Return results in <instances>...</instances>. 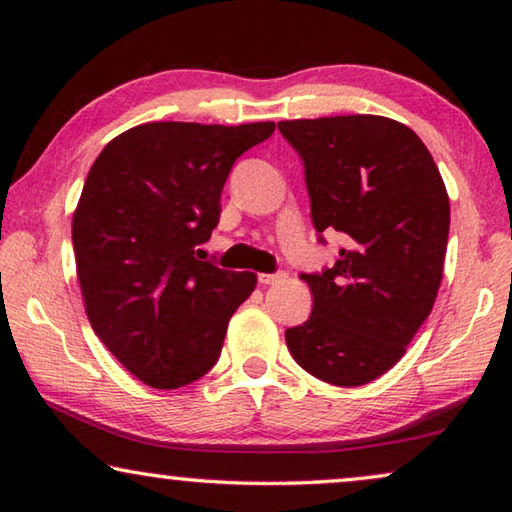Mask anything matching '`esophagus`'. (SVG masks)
I'll return each instance as SVG.
<instances>
[{
    "label": "esophagus",
    "instance_id": "34e87169",
    "mask_svg": "<svg viewBox=\"0 0 512 512\" xmlns=\"http://www.w3.org/2000/svg\"><path fill=\"white\" fill-rule=\"evenodd\" d=\"M287 280V273H259V282L262 284H277Z\"/></svg>",
    "mask_w": 512,
    "mask_h": 512
}]
</instances>
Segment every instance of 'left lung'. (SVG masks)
<instances>
[{
  "label": "left lung",
  "mask_w": 512,
  "mask_h": 512,
  "mask_svg": "<svg viewBox=\"0 0 512 512\" xmlns=\"http://www.w3.org/2000/svg\"><path fill=\"white\" fill-rule=\"evenodd\" d=\"M277 128L305 164L314 228L345 241L332 268L300 275L314 309L284 334L289 352L327 384L363 386L404 357L431 314L447 253V189L427 146L395 119L343 115Z\"/></svg>",
  "instance_id": "left-lung-1"
}]
</instances>
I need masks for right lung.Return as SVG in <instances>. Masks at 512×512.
Masks as SVG:
<instances>
[{
	"instance_id": "add662e5",
	"label": "right lung",
	"mask_w": 512,
	"mask_h": 512,
	"mask_svg": "<svg viewBox=\"0 0 512 512\" xmlns=\"http://www.w3.org/2000/svg\"><path fill=\"white\" fill-rule=\"evenodd\" d=\"M273 121H151L94 160L72 219L85 311L106 348L146 386L171 391L210 372L257 275L203 262L232 164Z\"/></svg>"
}]
</instances>
